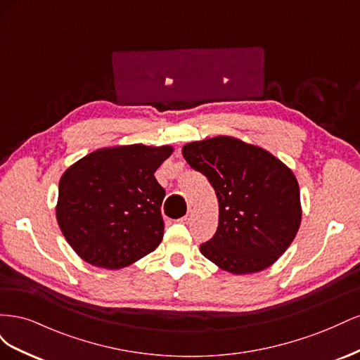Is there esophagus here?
Listing matches in <instances>:
<instances>
[{
    "label": "esophagus",
    "mask_w": 360,
    "mask_h": 360,
    "mask_svg": "<svg viewBox=\"0 0 360 360\" xmlns=\"http://www.w3.org/2000/svg\"><path fill=\"white\" fill-rule=\"evenodd\" d=\"M191 221H192V210H189L188 214H184V216L181 217V219H180L181 224H189Z\"/></svg>",
    "instance_id": "obj_1"
}]
</instances>
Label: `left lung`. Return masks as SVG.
I'll use <instances>...</instances> for the list:
<instances>
[{"instance_id":"8db88e82","label":"left lung","mask_w":360,"mask_h":360,"mask_svg":"<svg viewBox=\"0 0 360 360\" xmlns=\"http://www.w3.org/2000/svg\"><path fill=\"white\" fill-rule=\"evenodd\" d=\"M183 158L209 179L219 202L214 236L200 246L234 275L271 266L296 237L300 192L292 171L269 151L231 136L186 144Z\"/></svg>"}]
</instances>
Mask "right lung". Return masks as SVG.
<instances>
[{
    "instance_id": "1",
    "label": "right lung",
    "mask_w": 360,
    "mask_h": 360,
    "mask_svg": "<svg viewBox=\"0 0 360 360\" xmlns=\"http://www.w3.org/2000/svg\"><path fill=\"white\" fill-rule=\"evenodd\" d=\"M172 147L143 144L101 148L66 169L57 221L84 261L122 269L153 252L163 238L165 189L155 172Z\"/></svg>"
}]
</instances>
